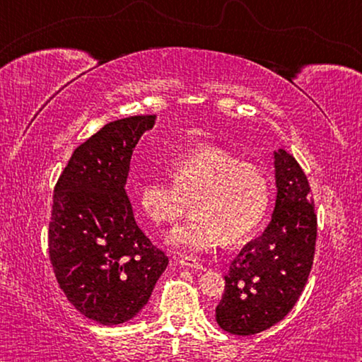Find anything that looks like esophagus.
I'll list each match as a JSON object with an SVG mask.
<instances>
[{
  "label": "esophagus",
  "mask_w": 362,
  "mask_h": 362,
  "mask_svg": "<svg viewBox=\"0 0 362 362\" xmlns=\"http://www.w3.org/2000/svg\"><path fill=\"white\" fill-rule=\"evenodd\" d=\"M179 263L182 267H188V268H194V269H204V267L196 260V257L193 255H182Z\"/></svg>",
  "instance_id": "obj_1"
}]
</instances>
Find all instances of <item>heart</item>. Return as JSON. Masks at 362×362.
Returning a JSON list of instances; mask_svg holds the SVG:
<instances>
[{
	"label": "heart",
	"mask_w": 362,
	"mask_h": 362,
	"mask_svg": "<svg viewBox=\"0 0 362 362\" xmlns=\"http://www.w3.org/2000/svg\"><path fill=\"white\" fill-rule=\"evenodd\" d=\"M174 182L159 175L139 188L140 209L156 225H175L193 203L194 216L168 236L170 246L206 250L238 243L259 228L269 206V182L252 163L220 148H203L169 164Z\"/></svg>",
	"instance_id": "obj_1"
}]
</instances>
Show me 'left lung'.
Segmentation results:
<instances>
[{
    "instance_id": "obj_1",
    "label": "left lung",
    "mask_w": 362,
    "mask_h": 362,
    "mask_svg": "<svg viewBox=\"0 0 362 362\" xmlns=\"http://www.w3.org/2000/svg\"><path fill=\"white\" fill-rule=\"evenodd\" d=\"M276 201L272 220L231 262L216 321L226 332L254 335L289 313L308 281L316 216L306 175L291 153H273Z\"/></svg>"
}]
</instances>
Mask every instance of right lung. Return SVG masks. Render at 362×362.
Instances as JSON below:
<instances>
[{
  "mask_svg": "<svg viewBox=\"0 0 362 362\" xmlns=\"http://www.w3.org/2000/svg\"><path fill=\"white\" fill-rule=\"evenodd\" d=\"M156 115L108 122L73 151L54 188L49 257L79 313L118 326L148 303L169 259L134 218L126 182L134 148Z\"/></svg>",
  "mask_w": 362,
  "mask_h": 362,
  "instance_id": "1",
  "label": "right lung"
}]
</instances>
